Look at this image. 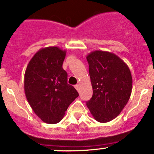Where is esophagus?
I'll list each match as a JSON object with an SVG mask.
<instances>
[{"label":"esophagus","instance_id":"esophagus-1","mask_svg":"<svg viewBox=\"0 0 154 154\" xmlns=\"http://www.w3.org/2000/svg\"><path fill=\"white\" fill-rule=\"evenodd\" d=\"M74 88H75L77 90H78V88H79V85H78V84L75 85V86H74Z\"/></svg>","mask_w":154,"mask_h":154}]
</instances>
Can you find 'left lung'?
<instances>
[{"mask_svg":"<svg viewBox=\"0 0 154 154\" xmlns=\"http://www.w3.org/2000/svg\"><path fill=\"white\" fill-rule=\"evenodd\" d=\"M86 59L93 90L87 107L96 121L106 123L120 114L130 99L131 72L125 62L112 53L94 51Z\"/></svg>","mask_w":154,"mask_h":154,"instance_id":"left-lung-1","label":"left lung"}]
</instances>
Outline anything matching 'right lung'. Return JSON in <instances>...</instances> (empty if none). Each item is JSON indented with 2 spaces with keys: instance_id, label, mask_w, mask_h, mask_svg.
I'll return each mask as SVG.
<instances>
[{
  "instance_id": "1",
  "label": "right lung",
  "mask_w": 154,
  "mask_h": 154,
  "mask_svg": "<svg viewBox=\"0 0 154 154\" xmlns=\"http://www.w3.org/2000/svg\"><path fill=\"white\" fill-rule=\"evenodd\" d=\"M66 51L47 47L35 54L24 74V92L37 116L48 124L63 119L69 105L79 96L68 84L67 72L63 68Z\"/></svg>"
}]
</instances>
